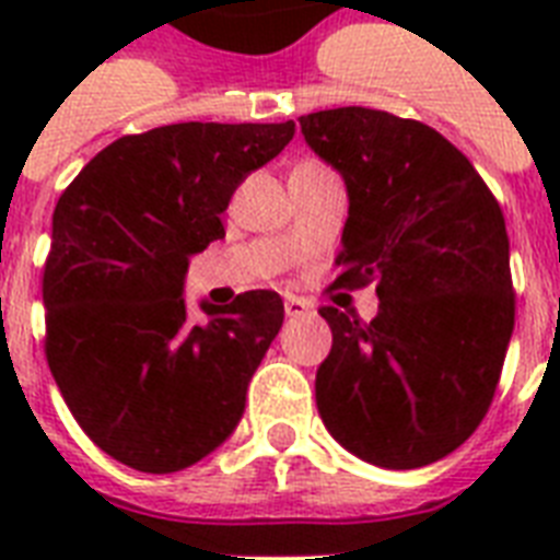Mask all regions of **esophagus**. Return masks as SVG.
Instances as JSON below:
<instances>
[{
	"label": "esophagus",
	"mask_w": 560,
	"mask_h": 560,
	"mask_svg": "<svg viewBox=\"0 0 560 560\" xmlns=\"http://www.w3.org/2000/svg\"><path fill=\"white\" fill-rule=\"evenodd\" d=\"M284 314H288L290 319H299V316L314 314V302H307V299L288 293V296H284Z\"/></svg>",
	"instance_id": "esophagus-1"
}]
</instances>
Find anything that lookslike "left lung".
I'll return each instance as SVG.
<instances>
[{"label": "left lung", "instance_id": "obj_1", "mask_svg": "<svg viewBox=\"0 0 560 560\" xmlns=\"http://www.w3.org/2000/svg\"><path fill=\"white\" fill-rule=\"evenodd\" d=\"M349 191L334 284H377L372 323L323 307L331 354L316 369L328 433L377 468L453 453L486 418L514 331L509 235L468 156L433 127L383 109L299 118Z\"/></svg>", "mask_w": 560, "mask_h": 560}]
</instances>
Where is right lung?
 Segmentation results:
<instances>
[{
	"instance_id": "add662e5",
	"label": "right lung",
	"mask_w": 560,
	"mask_h": 560,
	"mask_svg": "<svg viewBox=\"0 0 560 560\" xmlns=\"http://www.w3.org/2000/svg\"><path fill=\"white\" fill-rule=\"evenodd\" d=\"M296 125H186L121 136L57 200L43 272L46 358L83 433L144 474L183 470L226 442L284 323L272 290L232 305L183 296L191 255L223 237L235 188Z\"/></svg>"
}]
</instances>
